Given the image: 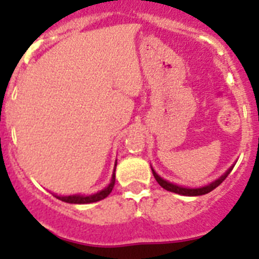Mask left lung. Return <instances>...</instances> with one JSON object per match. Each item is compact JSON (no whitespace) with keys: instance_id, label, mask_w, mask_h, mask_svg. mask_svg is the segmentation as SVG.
Listing matches in <instances>:
<instances>
[{"instance_id":"1","label":"left lung","mask_w":259,"mask_h":259,"mask_svg":"<svg viewBox=\"0 0 259 259\" xmlns=\"http://www.w3.org/2000/svg\"><path fill=\"white\" fill-rule=\"evenodd\" d=\"M233 167H231L230 170L227 171V172L224 174V175H222L219 179H217L215 182L210 183L209 185H205V187H201V188H184V187H179V185L176 184H172V183L167 182V180L162 179L161 176L158 175L157 172H155L154 170L152 168L153 171V175H154L155 180L158 182V184L161 185L162 188H164L166 191H170V192H174V193H178V194H183V196H202V194H206L209 193V192H211L212 189H215L217 187H218L219 184H222L223 183V180L226 179L228 176V174L231 172V170H232Z\"/></svg>"}]
</instances>
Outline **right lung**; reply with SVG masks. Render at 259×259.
I'll return each instance as SVG.
<instances>
[{"label": "right lung", "instance_id": "right-lung-1", "mask_svg": "<svg viewBox=\"0 0 259 259\" xmlns=\"http://www.w3.org/2000/svg\"><path fill=\"white\" fill-rule=\"evenodd\" d=\"M116 166V164H115ZM114 184H115V168H114L113 178H111V182L107 185L106 188L102 189V191L97 192L95 194H91V196H80V194H75V196H56L58 200L63 201V202L68 203H91V202H97V201L104 200L105 197H107L110 194V192L113 191Z\"/></svg>", "mask_w": 259, "mask_h": 259}]
</instances>
